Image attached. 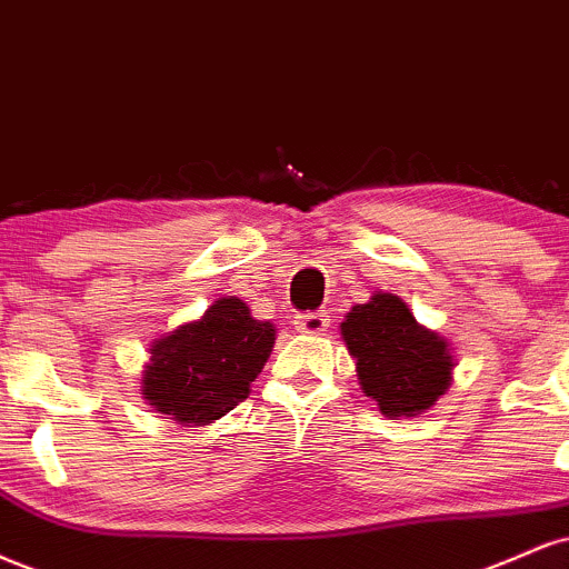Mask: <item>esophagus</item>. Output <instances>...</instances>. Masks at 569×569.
I'll list each match as a JSON object with an SVG mask.
<instances>
[{"label":"esophagus","instance_id":"1","mask_svg":"<svg viewBox=\"0 0 569 569\" xmlns=\"http://www.w3.org/2000/svg\"><path fill=\"white\" fill-rule=\"evenodd\" d=\"M328 323H331V318H328L326 310L297 315V320H293V326H297L299 333H323Z\"/></svg>","mask_w":569,"mask_h":569}]
</instances>
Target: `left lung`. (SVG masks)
Masks as SVG:
<instances>
[{
    "label": "left lung",
    "instance_id": "8db88e82",
    "mask_svg": "<svg viewBox=\"0 0 569 569\" xmlns=\"http://www.w3.org/2000/svg\"><path fill=\"white\" fill-rule=\"evenodd\" d=\"M339 328L360 389L387 419L427 413L453 385L450 341L421 326L395 293L376 291L366 305H355Z\"/></svg>",
    "mask_w": 569,
    "mask_h": 569
}]
</instances>
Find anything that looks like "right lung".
I'll list each match as a JSON object with an SVG mask.
<instances>
[{
    "label": "right lung",
    "instance_id": "1",
    "mask_svg": "<svg viewBox=\"0 0 569 569\" xmlns=\"http://www.w3.org/2000/svg\"><path fill=\"white\" fill-rule=\"evenodd\" d=\"M276 337L278 328L257 320L243 299H217L198 320L150 341L142 400L182 427H209L249 397Z\"/></svg>",
    "mask_w": 569,
    "mask_h": 569
}]
</instances>
